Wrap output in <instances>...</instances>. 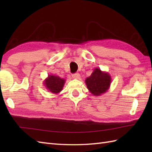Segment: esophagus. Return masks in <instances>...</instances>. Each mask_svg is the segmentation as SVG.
<instances>
[{
	"instance_id": "esophagus-1",
	"label": "esophagus",
	"mask_w": 152,
	"mask_h": 152,
	"mask_svg": "<svg viewBox=\"0 0 152 152\" xmlns=\"http://www.w3.org/2000/svg\"><path fill=\"white\" fill-rule=\"evenodd\" d=\"M72 77L74 79H80V75L78 73H76V74H73L72 75Z\"/></svg>"
}]
</instances>
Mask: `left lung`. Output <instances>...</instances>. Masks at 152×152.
I'll list each match as a JSON object with an SVG mask.
<instances>
[{
  "mask_svg": "<svg viewBox=\"0 0 152 152\" xmlns=\"http://www.w3.org/2000/svg\"><path fill=\"white\" fill-rule=\"evenodd\" d=\"M111 82V76L108 72L102 71L99 68H95L91 76L85 80L87 88L95 96H100L107 91Z\"/></svg>",
  "mask_w": 152,
  "mask_h": 152,
  "instance_id": "obj_1",
  "label": "left lung"
}]
</instances>
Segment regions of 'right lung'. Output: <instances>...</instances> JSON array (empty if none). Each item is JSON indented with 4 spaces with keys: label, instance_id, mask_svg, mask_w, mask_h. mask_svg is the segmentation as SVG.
Wrapping results in <instances>:
<instances>
[{
    "label": "right lung",
    "instance_id": "add662e5",
    "mask_svg": "<svg viewBox=\"0 0 152 152\" xmlns=\"http://www.w3.org/2000/svg\"><path fill=\"white\" fill-rule=\"evenodd\" d=\"M65 82V80L60 78L59 76L50 74L44 80L43 83L48 91L54 94H57L62 91Z\"/></svg>",
    "mask_w": 152,
    "mask_h": 152
}]
</instances>
